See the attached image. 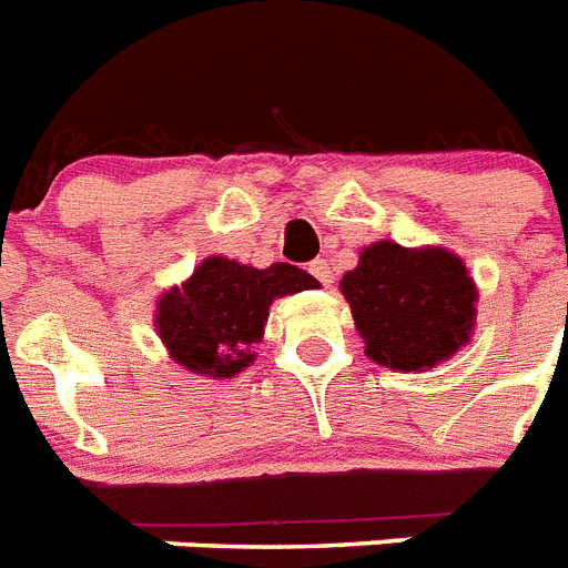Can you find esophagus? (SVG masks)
Returning a JSON list of instances; mask_svg holds the SVG:
<instances>
[{
	"label": "esophagus",
	"mask_w": 568,
	"mask_h": 568,
	"mask_svg": "<svg viewBox=\"0 0 568 568\" xmlns=\"http://www.w3.org/2000/svg\"><path fill=\"white\" fill-rule=\"evenodd\" d=\"M308 271H312V276H317L323 285H328L332 280H335V271H332L328 260H314L312 265H308Z\"/></svg>",
	"instance_id": "obj_1"
}]
</instances>
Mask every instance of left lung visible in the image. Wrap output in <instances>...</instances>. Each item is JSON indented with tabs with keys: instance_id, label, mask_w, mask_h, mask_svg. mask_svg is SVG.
Instances as JSON below:
<instances>
[{
	"instance_id": "obj_1",
	"label": "left lung",
	"mask_w": 568,
	"mask_h": 568,
	"mask_svg": "<svg viewBox=\"0 0 568 568\" xmlns=\"http://www.w3.org/2000/svg\"><path fill=\"white\" fill-rule=\"evenodd\" d=\"M341 294L366 357L389 369H433L474 337L479 292L465 260L447 247L366 245L343 274Z\"/></svg>"
}]
</instances>
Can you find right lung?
Returning a JSON list of instances; mask_svg holds the SVG:
<instances>
[{
  "mask_svg": "<svg viewBox=\"0 0 568 568\" xmlns=\"http://www.w3.org/2000/svg\"><path fill=\"white\" fill-rule=\"evenodd\" d=\"M317 285L312 274L288 262L254 268L227 256H207L184 283L161 294L155 332L187 373L233 378L254 364L271 303Z\"/></svg>",
  "mask_w": 568,
  "mask_h": 568,
  "instance_id": "add662e5",
  "label": "right lung"
}]
</instances>
